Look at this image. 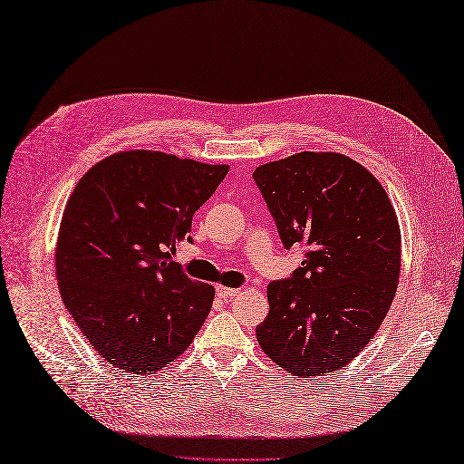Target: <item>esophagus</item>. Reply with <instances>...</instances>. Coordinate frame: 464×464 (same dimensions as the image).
Wrapping results in <instances>:
<instances>
[{"label":"esophagus","mask_w":464,"mask_h":464,"mask_svg":"<svg viewBox=\"0 0 464 464\" xmlns=\"http://www.w3.org/2000/svg\"><path fill=\"white\" fill-rule=\"evenodd\" d=\"M242 290H237V288H227V286H217V296L218 298H222V300H227V298H232V296H237V294H240Z\"/></svg>","instance_id":"obj_1"}]
</instances>
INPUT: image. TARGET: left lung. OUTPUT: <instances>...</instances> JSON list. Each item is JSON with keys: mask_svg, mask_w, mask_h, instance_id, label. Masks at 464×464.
<instances>
[{"mask_svg": "<svg viewBox=\"0 0 464 464\" xmlns=\"http://www.w3.org/2000/svg\"><path fill=\"white\" fill-rule=\"evenodd\" d=\"M283 246L305 249L266 288L257 343L276 366L310 377L344 368L382 325L401 273V228L377 178L339 152L304 150L256 168Z\"/></svg>", "mask_w": 464, "mask_h": 464, "instance_id": "obj_1", "label": "left lung"}]
</instances>
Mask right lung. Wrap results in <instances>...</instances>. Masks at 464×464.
I'll return each mask as SVG.
<instances>
[{"instance_id": "1", "label": "right lung", "mask_w": 464, "mask_h": 464, "mask_svg": "<svg viewBox=\"0 0 464 464\" xmlns=\"http://www.w3.org/2000/svg\"><path fill=\"white\" fill-rule=\"evenodd\" d=\"M227 174L228 164L123 150L96 162L65 205L55 246L63 304L96 353L131 377L186 353L210 312L215 288L172 254Z\"/></svg>"}]
</instances>
